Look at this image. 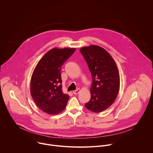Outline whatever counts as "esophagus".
<instances>
[{
	"label": "esophagus",
	"mask_w": 153,
	"mask_h": 153,
	"mask_svg": "<svg viewBox=\"0 0 153 153\" xmlns=\"http://www.w3.org/2000/svg\"><path fill=\"white\" fill-rule=\"evenodd\" d=\"M79 92H80V89L79 88H77L76 90L73 91V93L74 94H77L79 93Z\"/></svg>",
	"instance_id": "34e87169"
}]
</instances>
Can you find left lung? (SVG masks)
I'll use <instances>...</instances> for the list:
<instances>
[{"instance_id":"8db88e82","label":"left lung","mask_w":153,"mask_h":153,"mask_svg":"<svg viewBox=\"0 0 153 153\" xmlns=\"http://www.w3.org/2000/svg\"><path fill=\"white\" fill-rule=\"evenodd\" d=\"M80 51L93 79L91 99L85 104V107L94 113H100L110 107L117 96L120 81L117 65L111 55L100 47H85Z\"/></svg>"}]
</instances>
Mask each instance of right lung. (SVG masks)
<instances>
[{
  "mask_svg": "<svg viewBox=\"0 0 153 153\" xmlns=\"http://www.w3.org/2000/svg\"><path fill=\"white\" fill-rule=\"evenodd\" d=\"M76 48H53L39 60L33 73L30 92L37 106L50 115L60 113L70 96L63 93L60 70Z\"/></svg>",
  "mask_w": 153,
  "mask_h": 153,
  "instance_id": "add662e5",
  "label": "right lung"
}]
</instances>
